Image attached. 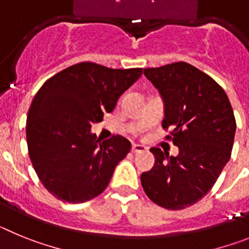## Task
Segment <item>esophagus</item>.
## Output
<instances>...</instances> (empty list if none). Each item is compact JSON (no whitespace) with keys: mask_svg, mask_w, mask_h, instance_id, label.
<instances>
[{"mask_svg":"<svg viewBox=\"0 0 249 249\" xmlns=\"http://www.w3.org/2000/svg\"><path fill=\"white\" fill-rule=\"evenodd\" d=\"M147 149L146 146H143V144H133L132 146V152L133 153H138V152H144Z\"/></svg>","mask_w":249,"mask_h":249,"instance_id":"esophagus-1","label":"esophagus"}]
</instances>
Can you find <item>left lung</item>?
Instances as JSON below:
<instances>
[{"instance_id": "left-lung-1", "label": "left lung", "mask_w": 249, "mask_h": 249, "mask_svg": "<svg viewBox=\"0 0 249 249\" xmlns=\"http://www.w3.org/2000/svg\"><path fill=\"white\" fill-rule=\"evenodd\" d=\"M143 73L163 101L162 127L172 129L178 155L151 148L155 164L141 175V183L158 206L183 210L210 192L230 160L236 133L232 106L221 86L190 63Z\"/></svg>"}]
</instances>
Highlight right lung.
<instances>
[{"instance_id":"1","label":"right lung","mask_w":249,"mask_h":249,"mask_svg":"<svg viewBox=\"0 0 249 249\" xmlns=\"http://www.w3.org/2000/svg\"><path fill=\"white\" fill-rule=\"evenodd\" d=\"M141 74L142 68L81 62L51 77L37 92L26 123L28 155L39 181L54 197L81 203L108 186L131 142L120 135L102 142L91 127L113 111Z\"/></svg>"}]
</instances>
